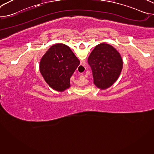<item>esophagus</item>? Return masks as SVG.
Wrapping results in <instances>:
<instances>
[{"mask_svg": "<svg viewBox=\"0 0 154 154\" xmlns=\"http://www.w3.org/2000/svg\"><path fill=\"white\" fill-rule=\"evenodd\" d=\"M81 64H82L83 66H85V64H86V62H85V61H81ZM81 78H82V79L83 80V79H85V77L83 76V75H82V76H81Z\"/></svg>", "mask_w": 154, "mask_h": 154, "instance_id": "34e87169", "label": "esophagus"}]
</instances>
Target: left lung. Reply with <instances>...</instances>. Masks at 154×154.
I'll return each instance as SVG.
<instances>
[{"label": "left lung", "mask_w": 154, "mask_h": 154, "mask_svg": "<svg viewBox=\"0 0 154 154\" xmlns=\"http://www.w3.org/2000/svg\"><path fill=\"white\" fill-rule=\"evenodd\" d=\"M88 63L91 68L94 83L102 90L108 88L118 80L123 65L117 50L105 43L99 44L95 47Z\"/></svg>", "instance_id": "1"}]
</instances>
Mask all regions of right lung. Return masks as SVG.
I'll list each match as a JSON object with an SVG mask.
<instances>
[{"label":"right lung","mask_w":154,"mask_h":154,"mask_svg":"<svg viewBox=\"0 0 154 154\" xmlns=\"http://www.w3.org/2000/svg\"><path fill=\"white\" fill-rule=\"evenodd\" d=\"M79 64V60L68 46L56 44L42 57L39 70L50 87L62 92L70 87V78Z\"/></svg>","instance_id":"add662e5"}]
</instances>
